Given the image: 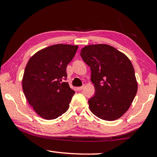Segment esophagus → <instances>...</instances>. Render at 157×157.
Masks as SVG:
<instances>
[{"label": "esophagus", "instance_id": "1", "mask_svg": "<svg viewBox=\"0 0 157 157\" xmlns=\"http://www.w3.org/2000/svg\"><path fill=\"white\" fill-rule=\"evenodd\" d=\"M84 88V85H83V86H82L78 87V90H79V91H81V90H82Z\"/></svg>", "mask_w": 157, "mask_h": 157}]
</instances>
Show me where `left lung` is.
<instances>
[{"instance_id": "obj_1", "label": "left lung", "mask_w": 157, "mask_h": 157, "mask_svg": "<svg viewBox=\"0 0 157 157\" xmlns=\"http://www.w3.org/2000/svg\"><path fill=\"white\" fill-rule=\"evenodd\" d=\"M80 56L90 66L95 95L88 102L91 112L105 121H115L128 110L138 89L134 69L125 55L107 44L89 45Z\"/></svg>"}]
</instances>
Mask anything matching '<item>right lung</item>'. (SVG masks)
I'll use <instances>...</instances> for the list:
<instances>
[{"mask_svg": "<svg viewBox=\"0 0 157 157\" xmlns=\"http://www.w3.org/2000/svg\"><path fill=\"white\" fill-rule=\"evenodd\" d=\"M78 46L52 45L35 53L26 65L22 80L28 102L41 118L52 120L68 109L75 91L68 82L66 67Z\"/></svg>", "mask_w": 157, "mask_h": 157, "instance_id": "1", "label": "right lung"}]
</instances>
